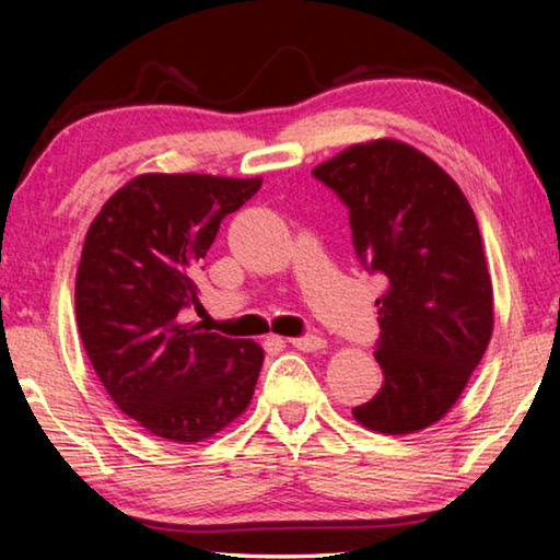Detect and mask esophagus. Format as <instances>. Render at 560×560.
Wrapping results in <instances>:
<instances>
[{
    "label": "esophagus",
    "instance_id": "esophagus-1",
    "mask_svg": "<svg viewBox=\"0 0 560 560\" xmlns=\"http://www.w3.org/2000/svg\"><path fill=\"white\" fill-rule=\"evenodd\" d=\"M289 343L299 350H306V353H314V350L326 348V340L320 336H301V338H289Z\"/></svg>",
    "mask_w": 560,
    "mask_h": 560
}]
</instances>
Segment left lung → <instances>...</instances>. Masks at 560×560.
<instances>
[{
  "mask_svg": "<svg viewBox=\"0 0 560 560\" xmlns=\"http://www.w3.org/2000/svg\"><path fill=\"white\" fill-rule=\"evenodd\" d=\"M314 175L348 207L358 259L387 279L375 301L385 381L353 417L373 432H420L459 400L494 330L477 217L434 160L393 138L350 145Z\"/></svg>",
  "mask_w": 560,
  "mask_h": 560,
  "instance_id": "obj_1",
  "label": "left lung"
}]
</instances>
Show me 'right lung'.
I'll return each instance as SVG.
<instances>
[{"mask_svg": "<svg viewBox=\"0 0 560 560\" xmlns=\"http://www.w3.org/2000/svg\"><path fill=\"white\" fill-rule=\"evenodd\" d=\"M259 187L261 177L145 173L89 226L75 324L110 400L155 438L202 442L252 402L261 346L183 324L179 311L200 306L205 254Z\"/></svg>", "mask_w": 560, "mask_h": 560, "instance_id": "right-lung-1", "label": "right lung"}]
</instances>
